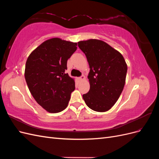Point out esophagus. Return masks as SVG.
Listing matches in <instances>:
<instances>
[{
	"instance_id": "1",
	"label": "esophagus",
	"mask_w": 159,
	"mask_h": 159,
	"mask_svg": "<svg viewBox=\"0 0 159 159\" xmlns=\"http://www.w3.org/2000/svg\"><path fill=\"white\" fill-rule=\"evenodd\" d=\"M85 80V76L83 75H81V77H80L79 78V80L80 81H82V80Z\"/></svg>"
}]
</instances>
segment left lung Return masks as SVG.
Returning a JSON list of instances; mask_svg holds the SVG:
<instances>
[{"label": "left lung", "instance_id": "obj_1", "mask_svg": "<svg viewBox=\"0 0 159 159\" xmlns=\"http://www.w3.org/2000/svg\"><path fill=\"white\" fill-rule=\"evenodd\" d=\"M89 65L90 89L83 95L86 105L93 111L105 112L117 102L125 84L127 66L121 53L102 40L78 42Z\"/></svg>", "mask_w": 159, "mask_h": 159}]
</instances>
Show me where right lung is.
I'll use <instances>...</instances> for the list:
<instances>
[{
  "instance_id": "1",
  "label": "right lung",
  "mask_w": 159,
  "mask_h": 159,
  "mask_svg": "<svg viewBox=\"0 0 159 159\" xmlns=\"http://www.w3.org/2000/svg\"><path fill=\"white\" fill-rule=\"evenodd\" d=\"M76 46L75 42L51 38L37 47L26 60L25 76L28 89L48 112L58 113L68 106L75 81L65 71Z\"/></svg>"
}]
</instances>
